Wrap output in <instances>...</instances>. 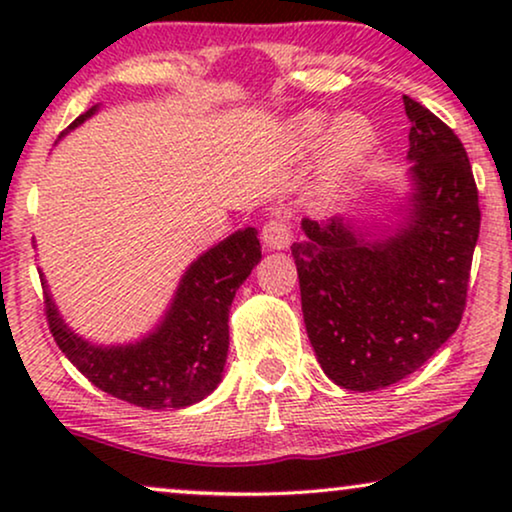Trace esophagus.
Masks as SVG:
<instances>
[{
  "label": "esophagus",
  "instance_id": "obj_1",
  "mask_svg": "<svg viewBox=\"0 0 512 512\" xmlns=\"http://www.w3.org/2000/svg\"><path fill=\"white\" fill-rule=\"evenodd\" d=\"M265 249H286L291 242V223L286 216H272L261 230Z\"/></svg>",
  "mask_w": 512,
  "mask_h": 512
}]
</instances>
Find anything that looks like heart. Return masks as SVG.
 <instances>
[{
    "instance_id": "b5f03b06",
    "label": "heart",
    "mask_w": 512,
    "mask_h": 512,
    "mask_svg": "<svg viewBox=\"0 0 512 512\" xmlns=\"http://www.w3.org/2000/svg\"><path fill=\"white\" fill-rule=\"evenodd\" d=\"M328 125L331 121L319 111H305L298 118H293L289 130L293 142L300 149L312 151L324 142ZM375 130L366 116L361 114H345L340 116L331 128L326 142V156H324V174L328 184L338 186L342 181L352 177L359 170L363 160L373 149Z\"/></svg>"
}]
</instances>
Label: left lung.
Here are the masks:
<instances>
[{
    "instance_id": "8db88e82",
    "label": "left lung",
    "mask_w": 512,
    "mask_h": 512,
    "mask_svg": "<svg viewBox=\"0 0 512 512\" xmlns=\"http://www.w3.org/2000/svg\"><path fill=\"white\" fill-rule=\"evenodd\" d=\"M410 118L408 226L366 242L340 219H303L291 247L307 338L324 373L373 391L415 373L457 331L480 233L478 186L461 139L403 95Z\"/></svg>"
}]
</instances>
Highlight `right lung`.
Wrapping results in <instances>:
<instances>
[{
	"label": "right lung",
	"mask_w": 512,
	"mask_h": 512,
	"mask_svg": "<svg viewBox=\"0 0 512 512\" xmlns=\"http://www.w3.org/2000/svg\"><path fill=\"white\" fill-rule=\"evenodd\" d=\"M93 111L81 114L69 130ZM258 261L261 242L254 228L237 230L216 244L186 270L163 324L137 345H88L69 331L44 291L48 331L62 354L104 394L146 410L186 408L221 382L230 303Z\"/></svg>",
	"instance_id": "right-lung-1"
}]
</instances>
